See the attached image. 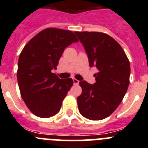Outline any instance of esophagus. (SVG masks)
<instances>
[{
	"mask_svg": "<svg viewBox=\"0 0 148 148\" xmlns=\"http://www.w3.org/2000/svg\"><path fill=\"white\" fill-rule=\"evenodd\" d=\"M73 84H78V83H79V81L75 79V78H73Z\"/></svg>",
	"mask_w": 148,
	"mask_h": 148,
	"instance_id": "obj_1",
	"label": "esophagus"
}]
</instances>
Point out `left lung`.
Wrapping results in <instances>:
<instances>
[{"label": "left lung", "instance_id": "obj_1", "mask_svg": "<svg viewBox=\"0 0 148 148\" xmlns=\"http://www.w3.org/2000/svg\"><path fill=\"white\" fill-rule=\"evenodd\" d=\"M89 58L95 83L79 82L82 92L77 98L78 110L90 120H101L118 108L130 83V66L125 51L115 39L99 32H75Z\"/></svg>", "mask_w": 148, "mask_h": 148}]
</instances>
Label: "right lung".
Here are the masks:
<instances>
[{
  "label": "right lung",
  "instance_id": "right-lung-1",
  "mask_svg": "<svg viewBox=\"0 0 148 148\" xmlns=\"http://www.w3.org/2000/svg\"><path fill=\"white\" fill-rule=\"evenodd\" d=\"M78 41L70 30L47 28L21 51L17 72L18 86L23 101L35 116L49 118L59 112L73 81L60 79L52 70H56L65 48Z\"/></svg>",
  "mask_w": 148,
  "mask_h": 148
}]
</instances>
